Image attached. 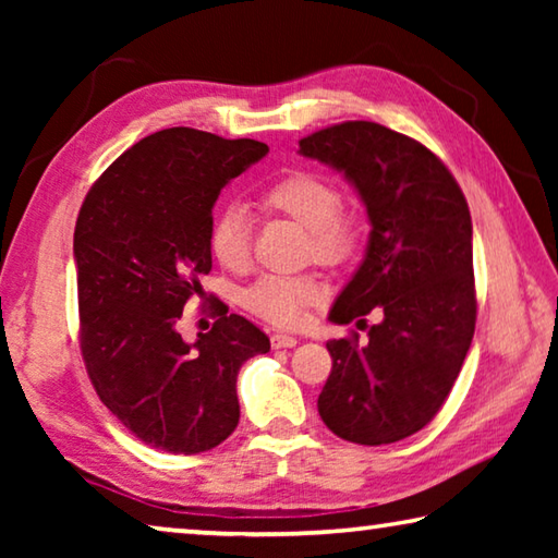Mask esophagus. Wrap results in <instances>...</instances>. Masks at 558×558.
<instances>
[{"label": "esophagus", "instance_id": "obj_1", "mask_svg": "<svg viewBox=\"0 0 558 558\" xmlns=\"http://www.w3.org/2000/svg\"><path fill=\"white\" fill-rule=\"evenodd\" d=\"M298 342H300V339L292 337V335H272L270 337L272 349H290V347H295Z\"/></svg>", "mask_w": 558, "mask_h": 558}]
</instances>
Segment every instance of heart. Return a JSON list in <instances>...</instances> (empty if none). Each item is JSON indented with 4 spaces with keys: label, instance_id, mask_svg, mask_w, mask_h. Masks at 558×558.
Wrapping results in <instances>:
<instances>
[{
    "label": "heart",
    "instance_id": "obj_1",
    "mask_svg": "<svg viewBox=\"0 0 558 558\" xmlns=\"http://www.w3.org/2000/svg\"><path fill=\"white\" fill-rule=\"evenodd\" d=\"M260 209L288 216L307 229V253L323 266H342L362 241L359 214L339 204L332 179L317 172H290L268 184L258 196ZM211 256L229 270H243L251 258V221L239 204L214 216L209 229ZM325 298L315 276H263L243 292V305L278 327H300L307 310Z\"/></svg>",
    "mask_w": 558,
    "mask_h": 558
}]
</instances>
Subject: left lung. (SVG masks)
<instances>
[{
  "instance_id": "obj_1",
  "label": "left lung",
  "mask_w": 558,
  "mask_h": 558,
  "mask_svg": "<svg viewBox=\"0 0 558 558\" xmlns=\"http://www.w3.org/2000/svg\"><path fill=\"white\" fill-rule=\"evenodd\" d=\"M300 155L342 172L372 231L329 319L381 310L369 339H329L332 372L317 411L335 436L386 446L440 411L475 335L472 221L448 167L415 140L352 120L300 140ZM364 325V319H359Z\"/></svg>"
}]
</instances>
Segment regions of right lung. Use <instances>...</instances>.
<instances>
[{
	"instance_id": "1",
	"label": "right lung",
	"mask_w": 558,
	"mask_h": 558,
	"mask_svg": "<svg viewBox=\"0 0 558 558\" xmlns=\"http://www.w3.org/2000/svg\"><path fill=\"white\" fill-rule=\"evenodd\" d=\"M268 155L256 140L169 128L140 140L90 186L73 233L81 352L100 401L174 456L211 450L239 426L235 379L270 339L221 315L194 344L177 329L211 270L221 189Z\"/></svg>"
}]
</instances>
